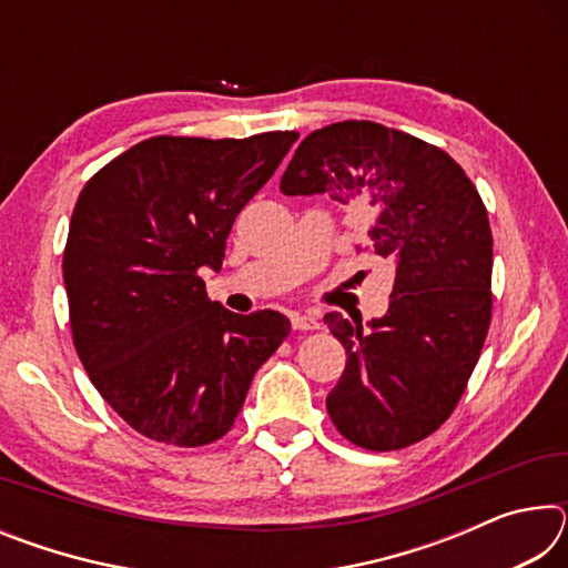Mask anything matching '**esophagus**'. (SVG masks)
<instances>
[{
	"mask_svg": "<svg viewBox=\"0 0 568 568\" xmlns=\"http://www.w3.org/2000/svg\"><path fill=\"white\" fill-rule=\"evenodd\" d=\"M291 325L295 331H318L321 321L313 313H291Z\"/></svg>",
	"mask_w": 568,
	"mask_h": 568,
	"instance_id": "obj_1",
	"label": "esophagus"
}]
</instances>
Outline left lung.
Listing matches in <instances>:
<instances>
[{
  "instance_id": "obj_1",
  "label": "left lung",
  "mask_w": 568,
  "mask_h": 568,
  "mask_svg": "<svg viewBox=\"0 0 568 568\" xmlns=\"http://www.w3.org/2000/svg\"><path fill=\"white\" fill-rule=\"evenodd\" d=\"M283 195L328 192L368 210V250L396 277L388 313H328L348 363L328 398L351 444L398 450L444 426L466 390L491 325L494 237L464 168L436 145L368 120L307 134L281 180Z\"/></svg>"
}]
</instances>
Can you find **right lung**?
Masks as SVG:
<instances>
[{"mask_svg": "<svg viewBox=\"0 0 568 568\" xmlns=\"http://www.w3.org/2000/svg\"><path fill=\"white\" fill-rule=\"evenodd\" d=\"M295 140L158 134L77 197L62 261L72 343L100 396L158 444L223 438L255 371L291 335L277 311L240 315L210 301L200 267L220 271L237 213Z\"/></svg>", "mask_w": 568, "mask_h": 568, "instance_id": "add662e5", "label": "right lung"}]
</instances>
